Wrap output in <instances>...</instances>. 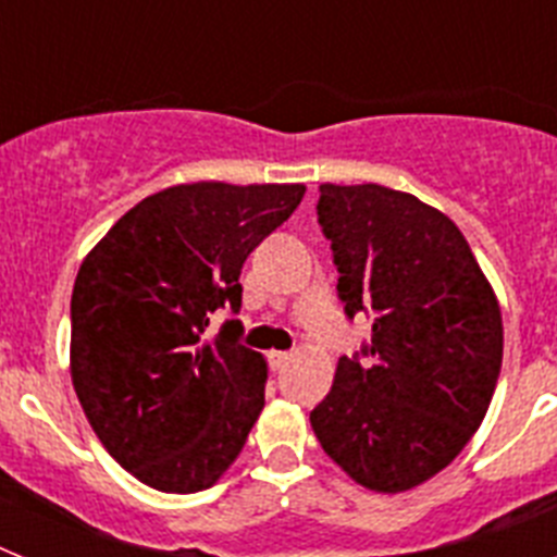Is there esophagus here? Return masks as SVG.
I'll return each mask as SVG.
<instances>
[{
	"mask_svg": "<svg viewBox=\"0 0 557 557\" xmlns=\"http://www.w3.org/2000/svg\"><path fill=\"white\" fill-rule=\"evenodd\" d=\"M293 359V351H270L268 354V362L273 371H278V368H284Z\"/></svg>",
	"mask_w": 557,
	"mask_h": 557,
	"instance_id": "34e87169",
	"label": "esophagus"
}]
</instances>
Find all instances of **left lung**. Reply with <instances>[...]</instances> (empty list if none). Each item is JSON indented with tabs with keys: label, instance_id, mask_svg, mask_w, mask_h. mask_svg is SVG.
<instances>
[{
	"label": "left lung",
	"instance_id": "obj_1",
	"mask_svg": "<svg viewBox=\"0 0 557 557\" xmlns=\"http://www.w3.org/2000/svg\"><path fill=\"white\" fill-rule=\"evenodd\" d=\"M337 298L371 339L339 357L309 412L351 480L396 494L446 469L488 412L502 368V312L466 236L446 214L379 184H323Z\"/></svg>",
	"mask_w": 557,
	"mask_h": 557
}]
</instances>
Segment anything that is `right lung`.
Returning a JSON list of instances; mask_svg holds the SVG:
<instances>
[{
    "label": "right lung",
    "instance_id": "right-lung-1",
    "mask_svg": "<svg viewBox=\"0 0 557 557\" xmlns=\"http://www.w3.org/2000/svg\"><path fill=\"white\" fill-rule=\"evenodd\" d=\"M301 184L203 181L156 191L83 259L72 289V382L108 455L145 485L195 494L220 480L264 407L268 366L243 323L250 250L298 209Z\"/></svg>",
    "mask_w": 557,
    "mask_h": 557
}]
</instances>
